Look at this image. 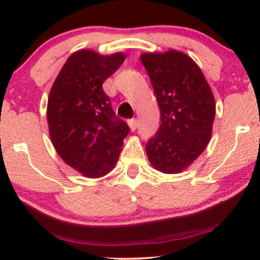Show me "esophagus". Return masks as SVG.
Returning <instances> with one entry per match:
<instances>
[{
	"instance_id": "34e87169",
	"label": "esophagus",
	"mask_w": 260,
	"mask_h": 260,
	"mask_svg": "<svg viewBox=\"0 0 260 260\" xmlns=\"http://www.w3.org/2000/svg\"><path fill=\"white\" fill-rule=\"evenodd\" d=\"M128 126H129L131 131H132V132H134V131H136L137 128H138V121L134 120V118H132V120L128 121Z\"/></svg>"
}]
</instances>
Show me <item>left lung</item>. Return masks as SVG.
<instances>
[{
  "label": "left lung",
  "instance_id": "1",
  "mask_svg": "<svg viewBox=\"0 0 260 260\" xmlns=\"http://www.w3.org/2000/svg\"><path fill=\"white\" fill-rule=\"evenodd\" d=\"M159 104L161 124L148 140V159L164 174H180L209 144L215 118V100L204 74L189 56L170 50L143 53Z\"/></svg>",
  "mask_w": 260,
  "mask_h": 260
}]
</instances>
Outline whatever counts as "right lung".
<instances>
[{
  "label": "right lung",
  "instance_id": "1",
  "mask_svg": "<svg viewBox=\"0 0 260 260\" xmlns=\"http://www.w3.org/2000/svg\"><path fill=\"white\" fill-rule=\"evenodd\" d=\"M124 58L122 52L104 56L79 50L68 57L50 90L47 123L53 147L85 177H103L115 168L129 132L103 89Z\"/></svg>",
  "mask_w": 260,
  "mask_h": 260
}]
</instances>
